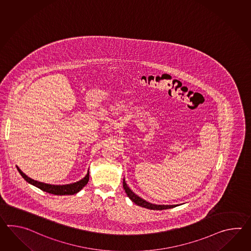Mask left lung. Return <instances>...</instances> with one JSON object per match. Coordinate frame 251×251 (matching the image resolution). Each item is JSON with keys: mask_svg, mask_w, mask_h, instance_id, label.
Wrapping results in <instances>:
<instances>
[{"mask_svg": "<svg viewBox=\"0 0 251 251\" xmlns=\"http://www.w3.org/2000/svg\"><path fill=\"white\" fill-rule=\"evenodd\" d=\"M123 188L125 190V192H126V194L128 195V198L132 201L134 203H136L139 206L150 209V210H166V209H171V208H174V207H176L178 205V204H176V205H157V204L151 203V202L147 201L144 199L140 198L138 195H135L133 192L129 189V187L126 184L125 179H123Z\"/></svg>", "mask_w": 251, "mask_h": 251, "instance_id": "obj_1", "label": "left lung"}]
</instances>
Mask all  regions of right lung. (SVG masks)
I'll return each mask as SVG.
<instances>
[{"label": "right lung", "mask_w": 251, "mask_h": 251, "mask_svg": "<svg viewBox=\"0 0 251 251\" xmlns=\"http://www.w3.org/2000/svg\"><path fill=\"white\" fill-rule=\"evenodd\" d=\"M17 167L19 173L21 174V176H23V178L25 179L28 184H32L34 186L38 187L40 190L50 193L52 195H75L78 193L79 191L84 188V185H86L88 181H89V170L86 174V176H84V178L81 179L80 181H78L76 183H73V184H63V185H56V184H45V183H41V182H38L35 181L33 179L29 178L25 174L23 173V171Z\"/></svg>", "instance_id": "obj_1"}]
</instances>
